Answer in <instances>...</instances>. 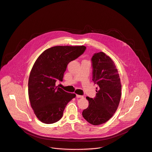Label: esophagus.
<instances>
[{
	"mask_svg": "<svg viewBox=\"0 0 152 152\" xmlns=\"http://www.w3.org/2000/svg\"><path fill=\"white\" fill-rule=\"evenodd\" d=\"M77 98H83V95H76Z\"/></svg>",
	"mask_w": 152,
	"mask_h": 152,
	"instance_id": "esophagus-1",
	"label": "esophagus"
}]
</instances>
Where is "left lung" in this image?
Here are the masks:
<instances>
[{"mask_svg": "<svg viewBox=\"0 0 152 152\" xmlns=\"http://www.w3.org/2000/svg\"><path fill=\"white\" fill-rule=\"evenodd\" d=\"M92 80L98 85L94 98L86 96L89 106L82 112L89 124L99 125L108 121L116 112L121 100L122 85L118 69L111 58L103 52L95 54Z\"/></svg>", "mask_w": 152, "mask_h": 152, "instance_id": "obj_1", "label": "left lung"}]
</instances>
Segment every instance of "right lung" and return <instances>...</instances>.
I'll use <instances>...</instances> for the list:
<instances>
[{
    "instance_id": "obj_1",
    "label": "right lung",
    "mask_w": 152,
    "mask_h": 152,
    "mask_svg": "<svg viewBox=\"0 0 152 152\" xmlns=\"http://www.w3.org/2000/svg\"><path fill=\"white\" fill-rule=\"evenodd\" d=\"M85 46H56L47 49L36 60L30 73L28 92L38 119L46 124L58 121L67 103L76 96L56 85L63 81L68 64L85 50Z\"/></svg>"
}]
</instances>
